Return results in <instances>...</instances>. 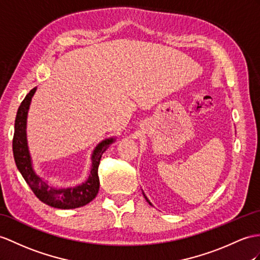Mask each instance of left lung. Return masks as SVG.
<instances>
[{
  "instance_id": "1",
  "label": "left lung",
  "mask_w": 260,
  "mask_h": 260,
  "mask_svg": "<svg viewBox=\"0 0 260 260\" xmlns=\"http://www.w3.org/2000/svg\"><path fill=\"white\" fill-rule=\"evenodd\" d=\"M143 195H144V194H143ZM144 198H145V200H147V201H148V203H149L150 205H152V204H151V202H150V201H149V200L147 199V196H145V195H144Z\"/></svg>"
}]
</instances>
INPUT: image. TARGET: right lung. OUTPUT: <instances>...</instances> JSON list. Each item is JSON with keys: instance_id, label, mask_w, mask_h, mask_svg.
Listing matches in <instances>:
<instances>
[{"instance_id": "obj_1", "label": "right lung", "mask_w": 260, "mask_h": 260, "mask_svg": "<svg viewBox=\"0 0 260 260\" xmlns=\"http://www.w3.org/2000/svg\"><path fill=\"white\" fill-rule=\"evenodd\" d=\"M36 87L33 88L24 98L15 118L14 137H13V155L16 167L20 171L24 180L26 181L31 191L37 196V199L49 206L61 210L77 208L84 206L96 198L99 191V176L98 167L101 155L109 148V145L115 141V138L106 139L94 148L91 155V170L88 180L75 187L57 188L49 185L41 176L35 173L29 154L27 138H26V120L27 112L31 97L34 96Z\"/></svg>"}]
</instances>
